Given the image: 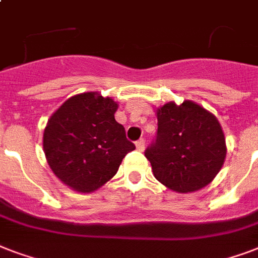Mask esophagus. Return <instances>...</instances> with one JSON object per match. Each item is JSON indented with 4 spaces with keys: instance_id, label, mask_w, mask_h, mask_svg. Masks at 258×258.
Segmentation results:
<instances>
[{
    "instance_id": "34e87169",
    "label": "esophagus",
    "mask_w": 258,
    "mask_h": 258,
    "mask_svg": "<svg viewBox=\"0 0 258 258\" xmlns=\"http://www.w3.org/2000/svg\"><path fill=\"white\" fill-rule=\"evenodd\" d=\"M135 146H137V149L139 150V151H143V150H145V139L142 138V139H139V141H137V143H135Z\"/></svg>"
}]
</instances>
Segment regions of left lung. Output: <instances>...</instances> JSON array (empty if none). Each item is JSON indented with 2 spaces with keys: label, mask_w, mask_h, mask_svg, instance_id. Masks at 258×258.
<instances>
[{
  "label": "left lung",
  "mask_w": 258,
  "mask_h": 258,
  "mask_svg": "<svg viewBox=\"0 0 258 258\" xmlns=\"http://www.w3.org/2000/svg\"><path fill=\"white\" fill-rule=\"evenodd\" d=\"M155 141L146 149L154 176L178 192L200 190L218 174L226 146L213 113L192 101L167 103L157 109Z\"/></svg>",
  "instance_id": "8db88e82"
}]
</instances>
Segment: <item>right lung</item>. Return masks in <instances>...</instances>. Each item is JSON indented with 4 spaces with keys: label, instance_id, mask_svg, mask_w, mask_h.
Masks as SVG:
<instances>
[{
    "label": "right lung",
    "instance_id": "1",
    "mask_svg": "<svg viewBox=\"0 0 258 258\" xmlns=\"http://www.w3.org/2000/svg\"><path fill=\"white\" fill-rule=\"evenodd\" d=\"M116 109L112 99L86 92L70 97L48 120L42 143L46 161L58 179L76 191L101 187L135 150L115 120Z\"/></svg>",
    "mask_w": 258,
    "mask_h": 258
}]
</instances>
